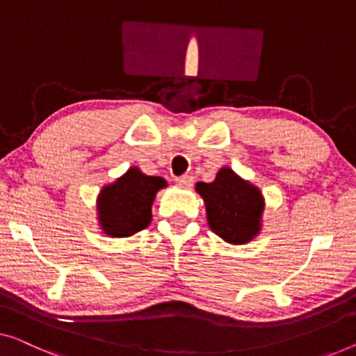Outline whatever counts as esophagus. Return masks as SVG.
<instances>
[{"instance_id": "esophagus-1", "label": "esophagus", "mask_w": 356, "mask_h": 356, "mask_svg": "<svg viewBox=\"0 0 356 356\" xmlns=\"http://www.w3.org/2000/svg\"><path fill=\"white\" fill-rule=\"evenodd\" d=\"M193 181H194V178L191 177V175H183V177L177 178V184L181 188H189L191 184H193Z\"/></svg>"}]
</instances>
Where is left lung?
I'll return each instance as SVG.
<instances>
[{"label": "left lung", "instance_id": "obj_1", "mask_svg": "<svg viewBox=\"0 0 356 356\" xmlns=\"http://www.w3.org/2000/svg\"><path fill=\"white\" fill-rule=\"evenodd\" d=\"M195 191L204 199L210 229L225 242L241 245L260 234L265 199L255 184L223 167L212 183H195Z\"/></svg>", "mask_w": 356, "mask_h": 356}]
</instances>
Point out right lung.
<instances>
[{
  "instance_id": "obj_1",
  "label": "right lung",
  "mask_w": 356,
  "mask_h": 356,
  "mask_svg": "<svg viewBox=\"0 0 356 356\" xmlns=\"http://www.w3.org/2000/svg\"><path fill=\"white\" fill-rule=\"evenodd\" d=\"M167 186L162 177H149L138 167H130L114 183L106 184L96 199L102 233L111 238H130L147 228L156 194Z\"/></svg>"
}]
</instances>
